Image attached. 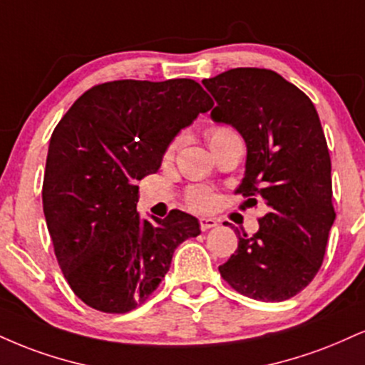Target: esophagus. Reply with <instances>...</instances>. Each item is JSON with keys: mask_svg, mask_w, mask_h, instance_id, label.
<instances>
[{"mask_svg": "<svg viewBox=\"0 0 365 365\" xmlns=\"http://www.w3.org/2000/svg\"><path fill=\"white\" fill-rule=\"evenodd\" d=\"M199 222H200V230L202 231L212 230V227L217 226V219H214V217H200Z\"/></svg>", "mask_w": 365, "mask_h": 365, "instance_id": "esophagus-1", "label": "esophagus"}]
</instances>
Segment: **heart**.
<instances>
[{"label": "heart", "instance_id": "heart-1", "mask_svg": "<svg viewBox=\"0 0 365 365\" xmlns=\"http://www.w3.org/2000/svg\"><path fill=\"white\" fill-rule=\"evenodd\" d=\"M205 135H207L209 146H212V144L221 143V140H225L227 138H235V135H238V134H236L235 130L227 125H212V127H209ZM180 143H182V138H177V139L171 140L168 149H166V156L173 155V153L177 151V148L180 146ZM187 204L190 205L192 209L205 210L210 207V204H212V194H210L207 188L195 187V188H192V190H188Z\"/></svg>", "mask_w": 365, "mask_h": 365}]
</instances>
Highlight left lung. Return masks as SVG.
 <instances>
[{
    "instance_id": "1",
    "label": "left lung",
    "mask_w": 365,
    "mask_h": 365,
    "mask_svg": "<svg viewBox=\"0 0 365 365\" xmlns=\"http://www.w3.org/2000/svg\"><path fill=\"white\" fill-rule=\"evenodd\" d=\"M216 100L214 122L230 124L247 143L238 192L267 214L219 267L235 291L257 301L291 299L323 263L335 209L331 161L314 105L270 69L236 68L202 81Z\"/></svg>"
}]
</instances>
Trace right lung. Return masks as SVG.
<instances>
[{"label": "right lung", "instance_id": "add662e5", "mask_svg": "<svg viewBox=\"0 0 365 365\" xmlns=\"http://www.w3.org/2000/svg\"><path fill=\"white\" fill-rule=\"evenodd\" d=\"M212 100L194 80H120L85 91L51 135L43 216L69 287L103 313H129L156 291L180 243L200 235L182 210L138 212L139 180L156 173L180 130Z\"/></svg>", "mask_w": 365, "mask_h": 365}]
</instances>
